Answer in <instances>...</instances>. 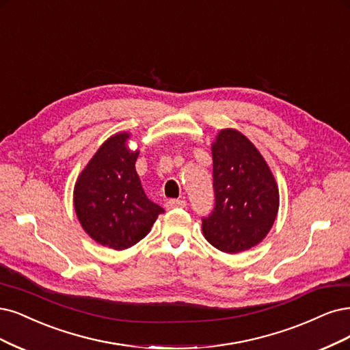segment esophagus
Segmentation results:
<instances>
[{
    "mask_svg": "<svg viewBox=\"0 0 350 350\" xmlns=\"http://www.w3.org/2000/svg\"><path fill=\"white\" fill-rule=\"evenodd\" d=\"M187 202L184 200H167L165 207L166 210H172V208H179V207H185Z\"/></svg>",
    "mask_w": 350,
    "mask_h": 350,
    "instance_id": "esophagus-1",
    "label": "esophagus"
}]
</instances>
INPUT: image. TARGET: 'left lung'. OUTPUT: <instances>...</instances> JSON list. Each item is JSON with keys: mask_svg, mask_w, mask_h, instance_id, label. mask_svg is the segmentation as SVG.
I'll use <instances>...</instances> for the list:
<instances>
[{"mask_svg": "<svg viewBox=\"0 0 350 350\" xmlns=\"http://www.w3.org/2000/svg\"><path fill=\"white\" fill-rule=\"evenodd\" d=\"M214 208L202 217V233L221 252L239 253L268 234L280 194L267 162L236 130H221L213 144Z\"/></svg>", "mask_w": 350, "mask_h": 350, "instance_id": "8db88e82", "label": "left lung"}]
</instances>
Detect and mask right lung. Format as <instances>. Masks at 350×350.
<instances>
[{"label": "right lung", "mask_w": 350, "mask_h": 350, "mask_svg": "<svg viewBox=\"0 0 350 350\" xmlns=\"http://www.w3.org/2000/svg\"><path fill=\"white\" fill-rule=\"evenodd\" d=\"M127 137L120 133L103 144L79 175L74 192L83 230L116 250L140 242L163 213L144 194L136 172L139 152L127 149Z\"/></svg>", "instance_id": "add662e5"}]
</instances>
